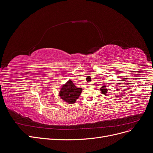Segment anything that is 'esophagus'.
<instances>
[{"mask_svg": "<svg viewBox=\"0 0 153 153\" xmlns=\"http://www.w3.org/2000/svg\"><path fill=\"white\" fill-rule=\"evenodd\" d=\"M92 85H93V84H92V83H91V82H89V83H88V86H89V87H91V86H92Z\"/></svg>", "mask_w": 153, "mask_h": 153, "instance_id": "obj_1", "label": "esophagus"}]
</instances>
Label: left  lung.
I'll use <instances>...</instances> for the list:
<instances>
[{
  "label": "left lung",
  "mask_w": 153,
  "mask_h": 153,
  "mask_svg": "<svg viewBox=\"0 0 153 153\" xmlns=\"http://www.w3.org/2000/svg\"><path fill=\"white\" fill-rule=\"evenodd\" d=\"M100 90H101V93H102V94H106L107 91H108V89H106V88L105 86H103V87H101V88H100Z\"/></svg>",
  "instance_id": "8db88e82"
}]
</instances>
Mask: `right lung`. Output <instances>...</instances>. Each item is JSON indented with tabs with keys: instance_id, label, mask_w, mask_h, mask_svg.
Segmentation results:
<instances>
[{
	"instance_id": "obj_1",
	"label": "right lung",
	"mask_w": 153,
	"mask_h": 153,
	"mask_svg": "<svg viewBox=\"0 0 153 153\" xmlns=\"http://www.w3.org/2000/svg\"><path fill=\"white\" fill-rule=\"evenodd\" d=\"M82 88H76L72 81L69 80L62 86L59 95L60 98L68 103H74L79 97Z\"/></svg>"
}]
</instances>
